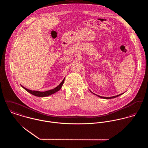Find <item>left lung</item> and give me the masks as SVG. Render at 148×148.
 <instances>
[{"label":"left lung","mask_w":148,"mask_h":148,"mask_svg":"<svg viewBox=\"0 0 148 148\" xmlns=\"http://www.w3.org/2000/svg\"><path fill=\"white\" fill-rule=\"evenodd\" d=\"M91 92V91H90ZM92 93H93V92H92ZM93 94H95V93H93ZM122 94H123V93H121V94H120V95H117V96H112V97H102V96H99V95H97V96H99V97H101V98H103V99H113V98H116V97H118V96H120V95H121Z\"/></svg>","instance_id":"8db88e82"}]
</instances>
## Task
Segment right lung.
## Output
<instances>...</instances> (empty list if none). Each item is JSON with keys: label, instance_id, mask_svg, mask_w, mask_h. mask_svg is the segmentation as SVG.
<instances>
[{"label": "right lung", "instance_id": "obj_1", "mask_svg": "<svg viewBox=\"0 0 148 148\" xmlns=\"http://www.w3.org/2000/svg\"><path fill=\"white\" fill-rule=\"evenodd\" d=\"M64 80H65V78L63 80V81L61 82V83L58 86H56V88H55L52 89H51V90L45 91V92H40V91H38V90H30V89H28L24 87L21 85V87L23 88L25 90H27L28 92H29V93H31V94H32L34 96H38V97H47V96H50V95L57 92L58 91H59L62 88V87L63 85Z\"/></svg>", "mask_w": 148, "mask_h": 148}]
</instances>
